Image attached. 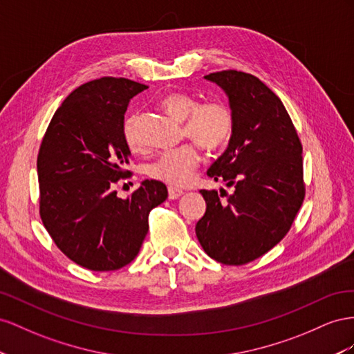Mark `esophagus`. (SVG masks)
I'll list each match as a JSON object with an SVG mask.
<instances>
[{"instance_id": "esophagus-1", "label": "esophagus", "mask_w": 354, "mask_h": 354, "mask_svg": "<svg viewBox=\"0 0 354 354\" xmlns=\"http://www.w3.org/2000/svg\"><path fill=\"white\" fill-rule=\"evenodd\" d=\"M169 198L170 200H175V198H178V197H180L184 194V191L183 189H179V188H175V187H169Z\"/></svg>"}]
</instances>
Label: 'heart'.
I'll list each match as a JSON object with an SVG mask.
<instances>
[{"label": "heart", "instance_id": "heart-1", "mask_svg": "<svg viewBox=\"0 0 354 354\" xmlns=\"http://www.w3.org/2000/svg\"><path fill=\"white\" fill-rule=\"evenodd\" d=\"M169 114L184 120V133L207 151L224 148L234 132V117L231 109L218 100L198 104L194 96L184 92H171L161 99ZM123 136L130 149H140L142 139L138 132V117L129 115L123 126ZM200 163V151L194 144H184L163 151L148 165V175L170 185H185Z\"/></svg>", "mask_w": 354, "mask_h": 354}]
</instances>
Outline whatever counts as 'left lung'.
Here are the masks:
<instances>
[{"instance_id": "1", "label": "left lung", "mask_w": 354, "mask_h": 354, "mask_svg": "<svg viewBox=\"0 0 354 354\" xmlns=\"http://www.w3.org/2000/svg\"><path fill=\"white\" fill-rule=\"evenodd\" d=\"M228 96L234 132L207 176L233 188L201 189L206 212L196 225L201 248L225 266H243L274 248L304 201L302 145L285 105L252 74L205 77Z\"/></svg>"}]
</instances>
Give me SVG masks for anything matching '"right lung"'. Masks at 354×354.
Masks as SVG:
<instances>
[{
	"mask_svg": "<svg viewBox=\"0 0 354 354\" xmlns=\"http://www.w3.org/2000/svg\"><path fill=\"white\" fill-rule=\"evenodd\" d=\"M145 84L102 77L77 87L50 121L38 151L39 216L56 246L75 264L114 271L130 264L148 233V215L167 198L158 180L117 197L129 178L123 136L130 99Z\"/></svg>",
	"mask_w": 354,
	"mask_h": 354,
	"instance_id": "add662e5",
	"label": "right lung"
}]
</instances>
